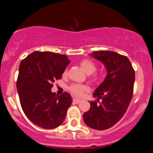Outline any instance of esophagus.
Listing matches in <instances>:
<instances>
[{
  "mask_svg": "<svg viewBox=\"0 0 153 153\" xmlns=\"http://www.w3.org/2000/svg\"><path fill=\"white\" fill-rule=\"evenodd\" d=\"M73 101H74V103H76V104H77V103H79V102H80L81 100H79V99H76V98H74V100H73Z\"/></svg>",
  "mask_w": 153,
  "mask_h": 153,
  "instance_id": "1",
  "label": "esophagus"
}]
</instances>
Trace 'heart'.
Returning a JSON list of instances; mask_svg holds the SVG:
<instances>
[{"mask_svg": "<svg viewBox=\"0 0 153 153\" xmlns=\"http://www.w3.org/2000/svg\"><path fill=\"white\" fill-rule=\"evenodd\" d=\"M79 66L82 67L83 70L87 74H90V78L93 82L97 83L100 79V74L98 73H96L95 71L97 69V66L93 61L89 59H83V60L79 61ZM68 74L67 69H65L63 72V76L66 77ZM88 87L86 85L79 84V83H73L69 86L68 90L71 93H73L76 97H81L83 95L86 90H87Z\"/></svg>", "mask_w": 153, "mask_h": 153, "instance_id": "1", "label": "heart"}]
</instances>
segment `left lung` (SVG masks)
Masks as SVG:
<instances>
[{
  "mask_svg": "<svg viewBox=\"0 0 153 153\" xmlns=\"http://www.w3.org/2000/svg\"><path fill=\"white\" fill-rule=\"evenodd\" d=\"M106 66L107 76L95 90L93 96L102 99L90 102V108L83 113L85 123L97 130L113 126L124 116L133 95L135 70L128 58L109 51L92 53Z\"/></svg>",
  "mask_w": 153,
  "mask_h": 153,
  "instance_id": "left-lung-1",
  "label": "left lung"
}]
</instances>
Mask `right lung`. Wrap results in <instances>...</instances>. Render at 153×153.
Listing matches in <instances>:
<instances>
[{
    "label": "right lung",
    "mask_w": 153,
    "mask_h": 153,
    "mask_svg": "<svg viewBox=\"0 0 153 153\" xmlns=\"http://www.w3.org/2000/svg\"><path fill=\"white\" fill-rule=\"evenodd\" d=\"M69 63L66 55L49 51H35L21 60L17 79L20 102L26 117L39 127L53 129L66 117L72 97L67 92L56 95L51 88Z\"/></svg>",
    "instance_id": "add662e5"
}]
</instances>
